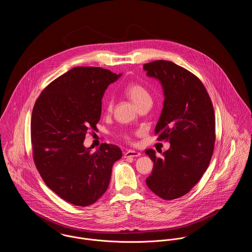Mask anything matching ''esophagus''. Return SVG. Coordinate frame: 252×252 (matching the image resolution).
Listing matches in <instances>:
<instances>
[{
  "instance_id": "1",
  "label": "esophagus",
  "mask_w": 252,
  "mask_h": 252,
  "mask_svg": "<svg viewBox=\"0 0 252 252\" xmlns=\"http://www.w3.org/2000/svg\"><path fill=\"white\" fill-rule=\"evenodd\" d=\"M141 156V153L136 150H128L124 153V158H134Z\"/></svg>"
}]
</instances>
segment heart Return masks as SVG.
I'll return each instance as SVG.
<instances>
[{
  "label": "heart",
  "instance_id": "1",
  "mask_svg": "<svg viewBox=\"0 0 252 252\" xmlns=\"http://www.w3.org/2000/svg\"><path fill=\"white\" fill-rule=\"evenodd\" d=\"M125 93L137 107H139L140 105L144 104L147 101H151V96L147 91V89L139 83H132L128 85L125 90ZM111 108H112V102L111 100H108L107 108L111 109Z\"/></svg>",
  "mask_w": 252,
  "mask_h": 252
}]
</instances>
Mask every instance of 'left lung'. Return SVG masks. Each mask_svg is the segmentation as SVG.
Instances as JSON below:
<instances>
[{"mask_svg": "<svg viewBox=\"0 0 252 252\" xmlns=\"http://www.w3.org/2000/svg\"><path fill=\"white\" fill-rule=\"evenodd\" d=\"M144 70L162 86L165 99L155 133L170 143L163 158L145 150L154 163L145 182L160 198L174 200L188 193L208 169L216 142L214 107L201 80L177 64L158 60L144 64Z\"/></svg>", "mask_w": 252, "mask_h": 252, "instance_id": "1", "label": "left lung"}]
</instances>
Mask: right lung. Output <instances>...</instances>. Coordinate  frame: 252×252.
<instances>
[{
	"instance_id": "obj_1",
	"label": "right lung",
	"mask_w": 252,
	"mask_h": 252,
	"mask_svg": "<svg viewBox=\"0 0 252 252\" xmlns=\"http://www.w3.org/2000/svg\"><path fill=\"white\" fill-rule=\"evenodd\" d=\"M122 73L97 67H75L52 81L32 112L31 139L36 169L60 198L78 207L98 201L107 191L120 148L102 144L95 153L83 144L96 128L108 85Z\"/></svg>"
}]
</instances>
